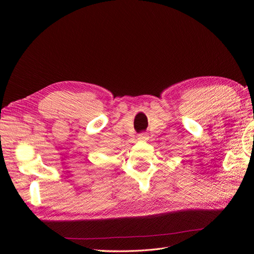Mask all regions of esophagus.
Segmentation results:
<instances>
[{
    "mask_svg": "<svg viewBox=\"0 0 254 254\" xmlns=\"http://www.w3.org/2000/svg\"><path fill=\"white\" fill-rule=\"evenodd\" d=\"M137 139H139V141H146V139H148V135L146 133H139L137 135Z\"/></svg>",
    "mask_w": 254,
    "mask_h": 254,
    "instance_id": "obj_1",
    "label": "esophagus"
}]
</instances>
